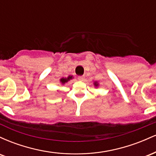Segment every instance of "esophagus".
<instances>
[{"instance_id":"34e87169","label":"esophagus","mask_w":156,"mask_h":156,"mask_svg":"<svg viewBox=\"0 0 156 156\" xmlns=\"http://www.w3.org/2000/svg\"><path fill=\"white\" fill-rule=\"evenodd\" d=\"M78 80H81V81H83L84 79H85V76H78Z\"/></svg>"}]
</instances>
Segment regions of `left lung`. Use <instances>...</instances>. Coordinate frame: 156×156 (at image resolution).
I'll return each mask as SVG.
<instances>
[{
  "instance_id": "obj_1",
  "label": "left lung",
  "mask_w": 156,
  "mask_h": 156,
  "mask_svg": "<svg viewBox=\"0 0 156 156\" xmlns=\"http://www.w3.org/2000/svg\"><path fill=\"white\" fill-rule=\"evenodd\" d=\"M94 85H95V86H97V85H98V84H97V83H94Z\"/></svg>"
}]
</instances>
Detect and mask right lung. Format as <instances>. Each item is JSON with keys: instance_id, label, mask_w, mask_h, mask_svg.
I'll list each match as a JSON object with an SVG mask.
<instances>
[{"instance_id": "1", "label": "right lung", "mask_w": 156, "mask_h": 156, "mask_svg": "<svg viewBox=\"0 0 156 156\" xmlns=\"http://www.w3.org/2000/svg\"><path fill=\"white\" fill-rule=\"evenodd\" d=\"M71 78H72V76H69L67 78H62V79H61V82H62V83H65L66 82H67L68 80L71 79Z\"/></svg>"}]
</instances>
